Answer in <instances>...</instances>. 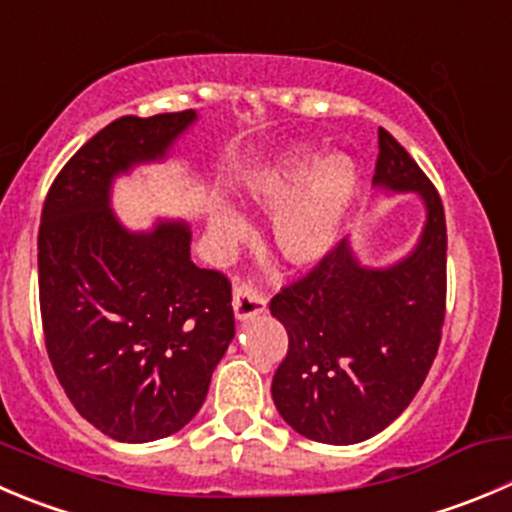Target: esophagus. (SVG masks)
I'll list each match as a JSON object with an SVG mask.
<instances>
[{"label": "esophagus", "mask_w": 512, "mask_h": 512, "mask_svg": "<svg viewBox=\"0 0 512 512\" xmlns=\"http://www.w3.org/2000/svg\"><path fill=\"white\" fill-rule=\"evenodd\" d=\"M232 310H235L237 320L245 322L262 315V312L267 310V300L260 292L252 290V287H240V290H235V295H232Z\"/></svg>", "instance_id": "esophagus-1"}]
</instances>
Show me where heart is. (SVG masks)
<instances>
[{"mask_svg":"<svg viewBox=\"0 0 512 512\" xmlns=\"http://www.w3.org/2000/svg\"><path fill=\"white\" fill-rule=\"evenodd\" d=\"M357 185V167L347 157H320L300 145L252 177L245 187V200L262 212H277L272 245L287 265L315 267L335 250ZM207 222L217 240H240L247 235L245 220L220 202L210 207Z\"/></svg>","mask_w":512,"mask_h":512,"instance_id":"heart-1","label":"heart"}]
</instances>
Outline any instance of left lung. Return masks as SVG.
Segmentation results:
<instances>
[{
  "label": "left lung",
  "mask_w": 512,
  "mask_h": 512,
  "mask_svg": "<svg viewBox=\"0 0 512 512\" xmlns=\"http://www.w3.org/2000/svg\"><path fill=\"white\" fill-rule=\"evenodd\" d=\"M377 145L372 187L382 195L413 192L425 205L413 250L375 267L342 240L270 302L290 337L272 377L275 408L295 433L327 445L362 443L413 403L438 355L445 320L443 202L382 127Z\"/></svg>",
  "instance_id": "8db88e82"
}]
</instances>
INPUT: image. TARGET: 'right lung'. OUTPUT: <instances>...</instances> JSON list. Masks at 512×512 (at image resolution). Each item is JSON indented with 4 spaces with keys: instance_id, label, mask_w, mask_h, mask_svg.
<instances>
[{
    "instance_id": "1",
    "label": "right lung",
    "mask_w": 512,
    "mask_h": 512,
    "mask_svg": "<svg viewBox=\"0 0 512 512\" xmlns=\"http://www.w3.org/2000/svg\"><path fill=\"white\" fill-rule=\"evenodd\" d=\"M195 109L119 117L64 165L39 225V305L49 360L82 418L119 443H152L202 408L235 337L225 275L190 260L185 220L130 230L114 180L165 162Z\"/></svg>"
}]
</instances>
